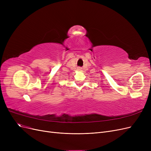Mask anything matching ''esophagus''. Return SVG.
Here are the masks:
<instances>
[{"instance_id":"obj_1","label":"esophagus","mask_w":151,"mask_h":151,"mask_svg":"<svg viewBox=\"0 0 151 151\" xmlns=\"http://www.w3.org/2000/svg\"><path fill=\"white\" fill-rule=\"evenodd\" d=\"M78 70H81V68H80V67H79V68H78Z\"/></svg>"}]
</instances>
